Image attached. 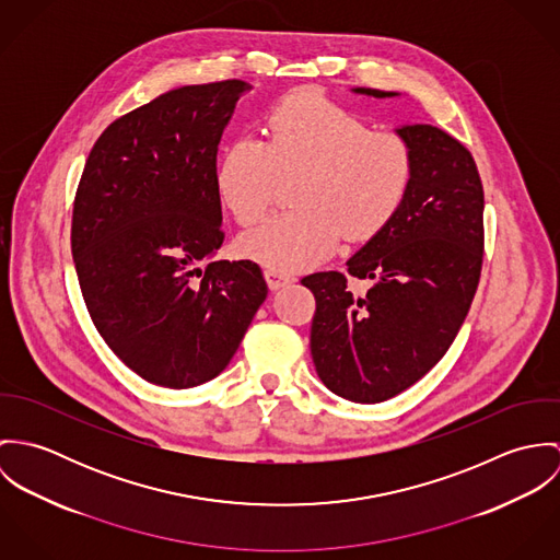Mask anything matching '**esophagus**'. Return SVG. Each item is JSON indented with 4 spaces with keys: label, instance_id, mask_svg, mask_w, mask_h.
I'll return each instance as SVG.
<instances>
[{
    "label": "esophagus",
    "instance_id": "34e87169",
    "mask_svg": "<svg viewBox=\"0 0 560 560\" xmlns=\"http://www.w3.org/2000/svg\"><path fill=\"white\" fill-rule=\"evenodd\" d=\"M265 280H267V284H269L271 291H278V289L291 284L295 278L289 276V273H284V271H278V269H265Z\"/></svg>",
    "mask_w": 560,
    "mask_h": 560
}]
</instances>
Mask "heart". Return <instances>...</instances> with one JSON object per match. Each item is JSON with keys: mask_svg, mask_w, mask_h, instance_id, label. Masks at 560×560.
Returning <instances> with one entry per match:
<instances>
[{"mask_svg": "<svg viewBox=\"0 0 560 560\" xmlns=\"http://www.w3.org/2000/svg\"><path fill=\"white\" fill-rule=\"evenodd\" d=\"M269 140L231 142L215 167V191L241 226L269 209L278 180L300 176L298 211L278 213L240 240L243 256L278 271L325 260L342 237L373 240L399 213L411 158L395 133L369 131L317 92H298L267 118Z\"/></svg>", "mask_w": 560, "mask_h": 560, "instance_id": "b5f03b06", "label": "heart"}]
</instances>
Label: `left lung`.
I'll list each match as a JSON object with an SVG mask.
<instances>
[{
    "label": "left lung",
    "mask_w": 560,
    "mask_h": 560,
    "mask_svg": "<svg viewBox=\"0 0 560 560\" xmlns=\"http://www.w3.org/2000/svg\"><path fill=\"white\" fill-rule=\"evenodd\" d=\"M395 133L411 158L409 191L393 222L347 260L371 289L351 293L338 271L302 280L317 300L311 353L320 382L353 402L393 399L424 377L453 345L479 284L485 200L477 163L438 127L400 125Z\"/></svg>",
    "instance_id": "obj_1"
}]
</instances>
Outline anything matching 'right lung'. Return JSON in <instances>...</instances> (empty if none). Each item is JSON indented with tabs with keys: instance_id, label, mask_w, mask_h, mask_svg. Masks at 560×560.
<instances>
[{
	"instance_id": "add662e5",
	"label": "right lung",
	"mask_w": 560,
	"mask_h": 560,
	"mask_svg": "<svg viewBox=\"0 0 560 560\" xmlns=\"http://www.w3.org/2000/svg\"><path fill=\"white\" fill-rule=\"evenodd\" d=\"M249 90L241 80L167 90L114 120L81 174L71 243L88 313L158 386L218 377L267 298L256 262L213 260L224 241L218 144Z\"/></svg>"
}]
</instances>
